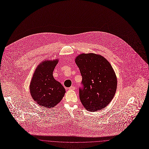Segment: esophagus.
I'll return each mask as SVG.
<instances>
[{
  "instance_id": "1",
  "label": "esophagus",
  "mask_w": 149,
  "mask_h": 149,
  "mask_svg": "<svg viewBox=\"0 0 149 149\" xmlns=\"http://www.w3.org/2000/svg\"><path fill=\"white\" fill-rule=\"evenodd\" d=\"M69 89L70 91H74V89H75V87H74V86H72L70 87L69 88Z\"/></svg>"
}]
</instances>
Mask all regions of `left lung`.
I'll return each mask as SVG.
<instances>
[{
	"label": "left lung",
	"instance_id": "8db88e82",
	"mask_svg": "<svg viewBox=\"0 0 149 149\" xmlns=\"http://www.w3.org/2000/svg\"><path fill=\"white\" fill-rule=\"evenodd\" d=\"M75 62L82 76L79 97L84 107L91 111L104 109L113 99L117 88V77L110 63L95 53L80 54Z\"/></svg>",
	"mask_w": 149,
	"mask_h": 149
}]
</instances>
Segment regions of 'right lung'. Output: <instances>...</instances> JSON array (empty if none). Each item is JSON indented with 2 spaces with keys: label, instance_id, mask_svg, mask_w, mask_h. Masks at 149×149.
<instances>
[{
  "label": "right lung",
  "instance_id": "1",
  "mask_svg": "<svg viewBox=\"0 0 149 149\" xmlns=\"http://www.w3.org/2000/svg\"><path fill=\"white\" fill-rule=\"evenodd\" d=\"M58 61L57 58L43 61L36 68L30 83L32 97L41 106L54 107L61 101L66 92L62 84L53 76Z\"/></svg>",
  "mask_w": 149,
  "mask_h": 149
}]
</instances>
